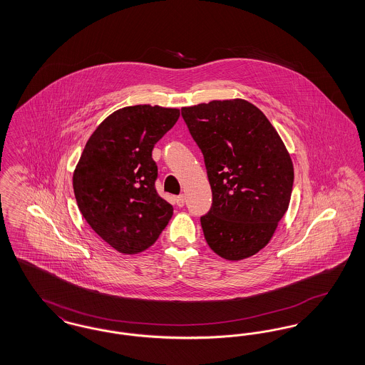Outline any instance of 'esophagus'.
<instances>
[{"label": "esophagus", "mask_w": 365, "mask_h": 365, "mask_svg": "<svg viewBox=\"0 0 365 365\" xmlns=\"http://www.w3.org/2000/svg\"><path fill=\"white\" fill-rule=\"evenodd\" d=\"M175 202H176V205H178L179 208H182V207L185 205V197H183V195H178V197L175 198Z\"/></svg>", "instance_id": "1"}]
</instances>
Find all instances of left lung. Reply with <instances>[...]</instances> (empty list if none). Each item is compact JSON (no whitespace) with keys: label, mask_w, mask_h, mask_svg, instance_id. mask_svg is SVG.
Wrapping results in <instances>:
<instances>
[{"label":"left lung","mask_w":365,"mask_h":365,"mask_svg":"<svg viewBox=\"0 0 365 365\" xmlns=\"http://www.w3.org/2000/svg\"><path fill=\"white\" fill-rule=\"evenodd\" d=\"M182 116L204 155L212 189V208L201 217L209 247L228 261L255 256L289 208L290 153L265 115L242 98L183 106Z\"/></svg>","instance_id":"left-lung-1"}]
</instances>
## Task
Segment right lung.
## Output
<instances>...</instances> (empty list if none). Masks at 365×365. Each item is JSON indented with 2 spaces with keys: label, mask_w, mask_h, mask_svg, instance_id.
Returning <instances> with one entry per match:
<instances>
[{
  "label": "right lung",
  "mask_w": 365,
  "mask_h": 365,
  "mask_svg": "<svg viewBox=\"0 0 365 365\" xmlns=\"http://www.w3.org/2000/svg\"><path fill=\"white\" fill-rule=\"evenodd\" d=\"M178 108L125 106L110 113L87 140L72 186L78 208L105 242L137 255L156 242L174 208L155 189L152 150L179 119Z\"/></svg>",
  "instance_id": "obj_1"
}]
</instances>
